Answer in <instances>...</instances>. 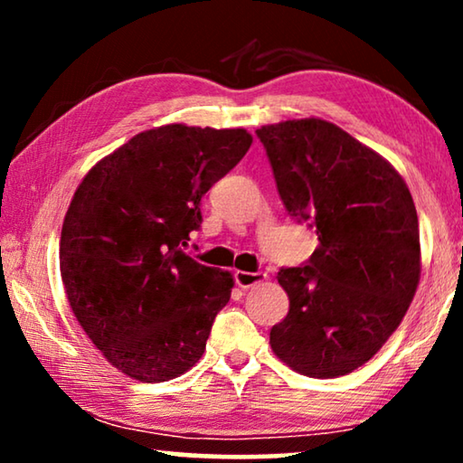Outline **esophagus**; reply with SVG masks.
<instances>
[{
	"instance_id": "obj_1",
	"label": "esophagus",
	"mask_w": 463,
	"mask_h": 463,
	"mask_svg": "<svg viewBox=\"0 0 463 463\" xmlns=\"http://www.w3.org/2000/svg\"><path fill=\"white\" fill-rule=\"evenodd\" d=\"M265 273L263 271H234V281H237V286L247 289V288H253L257 284H261V281H265Z\"/></svg>"
}]
</instances>
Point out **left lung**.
Returning a JSON list of instances; mask_svg holds the SVG:
<instances>
[{"label":"left lung","instance_id":"left-lung-1","mask_svg":"<svg viewBox=\"0 0 463 463\" xmlns=\"http://www.w3.org/2000/svg\"><path fill=\"white\" fill-rule=\"evenodd\" d=\"M257 137L288 214L318 237L307 265L278 273L289 310L269 345L298 373L339 378L370 362L411 307L417 208L401 174L333 122L286 120Z\"/></svg>","mask_w":463,"mask_h":463}]
</instances>
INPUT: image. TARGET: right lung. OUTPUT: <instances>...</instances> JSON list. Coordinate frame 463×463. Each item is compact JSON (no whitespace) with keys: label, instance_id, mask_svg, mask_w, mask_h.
I'll list each match as a JSON object with an SVG mask.
<instances>
[{"label":"right lung","instance_id":"add662e5","mask_svg":"<svg viewBox=\"0 0 463 463\" xmlns=\"http://www.w3.org/2000/svg\"><path fill=\"white\" fill-rule=\"evenodd\" d=\"M245 128L167 124L132 137L93 165L62 222L59 265L85 335L116 370L167 382L198 364L229 271L184 253L202 195L249 151Z\"/></svg>","mask_w":463,"mask_h":463}]
</instances>
